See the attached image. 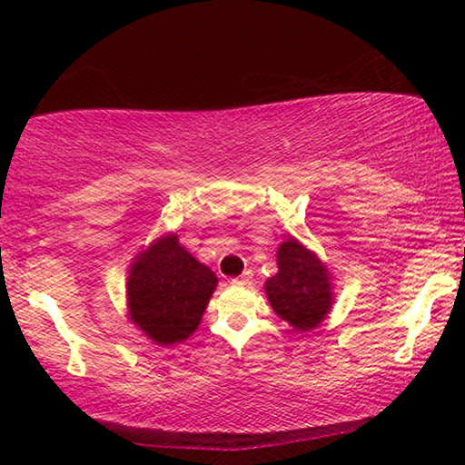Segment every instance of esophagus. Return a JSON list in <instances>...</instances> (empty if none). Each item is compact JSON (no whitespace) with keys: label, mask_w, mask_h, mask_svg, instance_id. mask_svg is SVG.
<instances>
[{"label":"esophagus","mask_w":465,"mask_h":465,"mask_svg":"<svg viewBox=\"0 0 465 465\" xmlns=\"http://www.w3.org/2000/svg\"><path fill=\"white\" fill-rule=\"evenodd\" d=\"M252 277H253V275H252V271H245L243 275L234 277V279H232V283H234V285H250V283H252Z\"/></svg>","instance_id":"esophagus-1"}]
</instances>
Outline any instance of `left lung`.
Instances as JSON below:
<instances>
[{
  "instance_id": "8db88e82",
  "label": "left lung",
  "mask_w": 465,
  "mask_h": 465,
  "mask_svg": "<svg viewBox=\"0 0 465 465\" xmlns=\"http://www.w3.org/2000/svg\"><path fill=\"white\" fill-rule=\"evenodd\" d=\"M277 266V275L264 283L272 311L288 322L294 332H311L332 311V272L315 252L294 237L279 245Z\"/></svg>"
}]
</instances>
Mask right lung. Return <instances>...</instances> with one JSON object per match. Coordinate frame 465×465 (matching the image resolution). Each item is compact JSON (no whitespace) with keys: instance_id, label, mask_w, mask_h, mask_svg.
I'll return each mask as SVG.
<instances>
[{"instance_id":"1","label":"right lung","mask_w":465,"mask_h":465,"mask_svg":"<svg viewBox=\"0 0 465 465\" xmlns=\"http://www.w3.org/2000/svg\"><path fill=\"white\" fill-rule=\"evenodd\" d=\"M215 285V272L167 232L133 258L126 315L154 345H175L199 328Z\"/></svg>"}]
</instances>
